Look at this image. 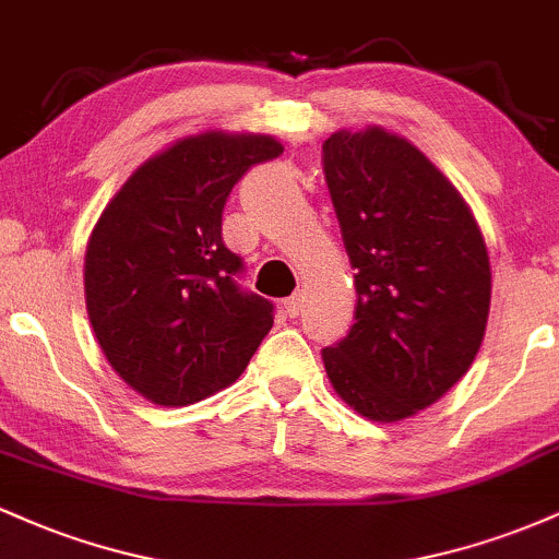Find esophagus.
<instances>
[{"label":"esophagus","mask_w":559,"mask_h":559,"mask_svg":"<svg viewBox=\"0 0 559 559\" xmlns=\"http://www.w3.org/2000/svg\"><path fill=\"white\" fill-rule=\"evenodd\" d=\"M284 307H286L288 318H297L301 312V294H294V297L284 299Z\"/></svg>","instance_id":"34e87169"}]
</instances>
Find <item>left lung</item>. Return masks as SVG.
Returning a JSON list of instances; mask_svg holds the SVG:
<instances>
[{"label":"left lung","instance_id":"8db88e82","mask_svg":"<svg viewBox=\"0 0 559 559\" xmlns=\"http://www.w3.org/2000/svg\"><path fill=\"white\" fill-rule=\"evenodd\" d=\"M323 170L355 267V325L323 349L342 400L368 420L409 418L467 373L491 305L486 241L460 191L407 139L336 131Z\"/></svg>","mask_w":559,"mask_h":559}]
</instances>
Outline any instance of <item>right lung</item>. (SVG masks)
Here are the masks:
<instances>
[{
  "mask_svg": "<svg viewBox=\"0 0 559 559\" xmlns=\"http://www.w3.org/2000/svg\"><path fill=\"white\" fill-rule=\"evenodd\" d=\"M284 146L260 133L186 136L141 168L99 215L83 286L96 342L131 389L186 407L230 386L273 329L223 243V207L252 165Z\"/></svg>",
  "mask_w": 559,
  "mask_h": 559,
  "instance_id": "add662e5",
  "label": "right lung"
}]
</instances>
